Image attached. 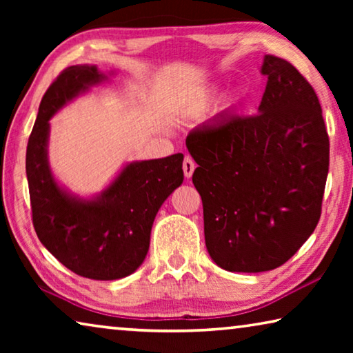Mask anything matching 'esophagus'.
Returning a JSON list of instances; mask_svg holds the SVG:
<instances>
[{"mask_svg": "<svg viewBox=\"0 0 353 353\" xmlns=\"http://www.w3.org/2000/svg\"><path fill=\"white\" fill-rule=\"evenodd\" d=\"M182 168H183V174H185V177L190 179L191 176H193L194 168H196V163L193 162V159H191V157H185V159H183V165H182Z\"/></svg>", "mask_w": 353, "mask_h": 353, "instance_id": "1", "label": "esophagus"}]
</instances>
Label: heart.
Masks as SVG:
<instances>
[{
    "label": "heart",
    "mask_w": 353,
    "mask_h": 353,
    "mask_svg": "<svg viewBox=\"0 0 353 353\" xmlns=\"http://www.w3.org/2000/svg\"><path fill=\"white\" fill-rule=\"evenodd\" d=\"M216 92L218 88L213 85H201L191 88V90L183 92L176 99L172 112H174V115L181 118L199 117L201 113H204L210 107L214 97H216Z\"/></svg>",
    "instance_id": "obj_1"
}]
</instances>
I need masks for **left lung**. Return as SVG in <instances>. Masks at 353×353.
<instances>
[{
    "mask_svg": "<svg viewBox=\"0 0 353 353\" xmlns=\"http://www.w3.org/2000/svg\"><path fill=\"white\" fill-rule=\"evenodd\" d=\"M259 115L202 124L187 137L198 163L205 246L230 272L276 270L313 234L328 174V135L313 87L265 56Z\"/></svg>",
    "mask_w": 353,
    "mask_h": 353,
    "instance_id": "1",
    "label": "left lung"
}]
</instances>
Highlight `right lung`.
I'll return each mask as SVG.
<instances>
[{
    "label": "right lung",
    "instance_id": "obj_1",
    "mask_svg": "<svg viewBox=\"0 0 353 353\" xmlns=\"http://www.w3.org/2000/svg\"><path fill=\"white\" fill-rule=\"evenodd\" d=\"M115 76L97 65L63 70L41 99L26 149L32 223L41 244L77 276L118 280L145 261L155 214L183 182V154L126 162L107 187L76 194L50 165V119L76 98Z\"/></svg>",
    "mask_w": 353,
    "mask_h": 353
}]
</instances>
